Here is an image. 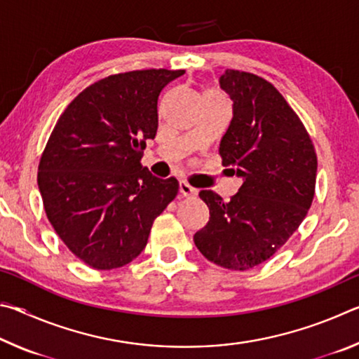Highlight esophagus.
Here are the masks:
<instances>
[{
	"instance_id": "34e87169",
	"label": "esophagus",
	"mask_w": 359,
	"mask_h": 359,
	"mask_svg": "<svg viewBox=\"0 0 359 359\" xmlns=\"http://www.w3.org/2000/svg\"><path fill=\"white\" fill-rule=\"evenodd\" d=\"M179 191H180L182 196H185V198L196 196V193H198L196 188L191 187V185L188 184V182H185V180H180V182H179Z\"/></svg>"
}]
</instances>
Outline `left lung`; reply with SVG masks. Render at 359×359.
<instances>
[{"label": "left lung", "instance_id": "left-lung-1", "mask_svg": "<svg viewBox=\"0 0 359 359\" xmlns=\"http://www.w3.org/2000/svg\"><path fill=\"white\" fill-rule=\"evenodd\" d=\"M220 87L233 101V118L218 151L223 166L244 182L229 201L212 190L199 191L210 217L193 241L212 263L247 271L269 259L306 218L317 155L302 121L274 85L226 69Z\"/></svg>", "mask_w": 359, "mask_h": 359}]
</instances>
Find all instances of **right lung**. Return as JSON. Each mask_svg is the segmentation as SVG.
<instances>
[{"mask_svg":"<svg viewBox=\"0 0 359 359\" xmlns=\"http://www.w3.org/2000/svg\"><path fill=\"white\" fill-rule=\"evenodd\" d=\"M184 72L101 79L69 102L52 131L38 172L42 203L60 239L93 269L131 263L179 191L177 179L150 174L141 158L158 130V96Z\"/></svg>","mask_w":359,"mask_h":359,"instance_id":"add662e5","label":"right lung"}]
</instances>
